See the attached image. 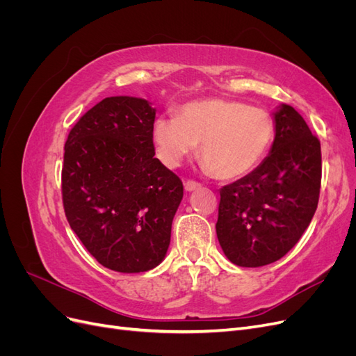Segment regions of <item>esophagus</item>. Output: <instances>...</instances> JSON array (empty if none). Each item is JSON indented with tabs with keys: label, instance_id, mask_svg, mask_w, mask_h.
Masks as SVG:
<instances>
[{
	"label": "esophagus",
	"instance_id": "obj_1",
	"mask_svg": "<svg viewBox=\"0 0 356 356\" xmlns=\"http://www.w3.org/2000/svg\"><path fill=\"white\" fill-rule=\"evenodd\" d=\"M184 187H186V190H187V191H193V190H197V188H200V184H199L197 181L187 179V181L184 182Z\"/></svg>",
	"mask_w": 356,
	"mask_h": 356
}]
</instances>
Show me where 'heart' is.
I'll use <instances>...</instances> for the list:
<instances>
[{
    "instance_id": "1",
    "label": "heart",
    "mask_w": 356,
    "mask_h": 356,
    "mask_svg": "<svg viewBox=\"0 0 356 356\" xmlns=\"http://www.w3.org/2000/svg\"><path fill=\"white\" fill-rule=\"evenodd\" d=\"M275 135L272 115L241 101L208 98L184 104L177 115H161L153 124L159 159L169 168L197 149L204 168L221 179L245 177L257 168Z\"/></svg>"
}]
</instances>
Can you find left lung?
<instances>
[{
  "label": "left lung",
  "mask_w": 356,
  "mask_h": 356,
  "mask_svg": "<svg viewBox=\"0 0 356 356\" xmlns=\"http://www.w3.org/2000/svg\"><path fill=\"white\" fill-rule=\"evenodd\" d=\"M270 153L251 174L220 188L217 229L225 257L241 267L277 261L309 227L318 208L321 143L293 106L275 113Z\"/></svg>",
  "instance_id": "left-lung-1"
}]
</instances>
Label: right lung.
I'll return each mask as SVG.
<instances>
[{"label": "right lung", "mask_w": 356, "mask_h": 356, "mask_svg": "<svg viewBox=\"0 0 356 356\" xmlns=\"http://www.w3.org/2000/svg\"><path fill=\"white\" fill-rule=\"evenodd\" d=\"M156 110L111 96L74 124L65 143L62 202L74 233L98 263L122 273L163 260L182 181L154 157Z\"/></svg>", "instance_id": "1"}]
</instances>
